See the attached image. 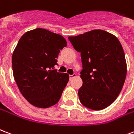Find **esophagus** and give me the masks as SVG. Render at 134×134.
Listing matches in <instances>:
<instances>
[{"label":"esophagus","mask_w":134,"mask_h":134,"mask_svg":"<svg viewBox=\"0 0 134 134\" xmlns=\"http://www.w3.org/2000/svg\"><path fill=\"white\" fill-rule=\"evenodd\" d=\"M76 76V74H71V75H69V79H73Z\"/></svg>","instance_id":"1"}]
</instances>
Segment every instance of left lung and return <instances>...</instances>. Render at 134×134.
Instances as JSON below:
<instances>
[{
    "label": "left lung",
    "instance_id": "left-lung-1",
    "mask_svg": "<svg viewBox=\"0 0 134 134\" xmlns=\"http://www.w3.org/2000/svg\"><path fill=\"white\" fill-rule=\"evenodd\" d=\"M68 38L81 53L80 102L91 110L105 109L117 99L126 79V63L121 43L115 36L101 29Z\"/></svg>",
    "mask_w": 134,
    "mask_h": 134
}]
</instances>
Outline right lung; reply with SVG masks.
Masks as SVG:
<instances>
[{
    "label": "right lung",
    "instance_id": "right-lung-1",
    "mask_svg": "<svg viewBox=\"0 0 134 134\" xmlns=\"http://www.w3.org/2000/svg\"><path fill=\"white\" fill-rule=\"evenodd\" d=\"M66 46L63 36L41 28L29 31L19 40L12 56L13 76L32 105L50 108L60 100L69 76L53 68L60 50Z\"/></svg>",
    "mask_w": 134,
    "mask_h": 134
}]
</instances>
